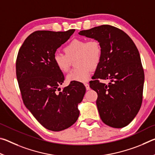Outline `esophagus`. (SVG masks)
I'll list each match as a JSON object with an SVG mask.
<instances>
[{"label": "esophagus", "instance_id": "esophagus-1", "mask_svg": "<svg viewBox=\"0 0 155 155\" xmlns=\"http://www.w3.org/2000/svg\"><path fill=\"white\" fill-rule=\"evenodd\" d=\"M85 86L86 90H90V85H89L88 83H85Z\"/></svg>", "mask_w": 155, "mask_h": 155}]
</instances>
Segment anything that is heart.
I'll list each match as a JSON object with an SVG mask.
<instances>
[{"label": "heart", "instance_id": "b5f03b06", "mask_svg": "<svg viewBox=\"0 0 155 155\" xmlns=\"http://www.w3.org/2000/svg\"><path fill=\"white\" fill-rule=\"evenodd\" d=\"M64 51L65 54L54 53L53 62L59 71L65 73L70 69L71 61L76 59L74 64L77 68L68 74V82L87 81L91 70L98 67L103 55L101 44L96 40L87 41L85 39H75L64 47Z\"/></svg>", "mask_w": 155, "mask_h": 155}]
</instances>
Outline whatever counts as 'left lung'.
<instances>
[{
  "label": "left lung",
  "instance_id": "obj_1",
  "mask_svg": "<svg viewBox=\"0 0 155 155\" xmlns=\"http://www.w3.org/2000/svg\"><path fill=\"white\" fill-rule=\"evenodd\" d=\"M81 35L99 41L103 50L90 87L98 94L96 105L104 124L124 127L132 122L142 103L144 72L133 41L124 31L110 25L81 31ZM98 79H109L108 85Z\"/></svg>",
  "mask_w": 155,
  "mask_h": 155
}]
</instances>
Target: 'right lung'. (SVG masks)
Returning a JSON list of instances; mask_svg holds the SVG:
<instances>
[{"label": "right lung", "mask_w": 155, "mask_h": 155, "mask_svg": "<svg viewBox=\"0 0 155 155\" xmlns=\"http://www.w3.org/2000/svg\"><path fill=\"white\" fill-rule=\"evenodd\" d=\"M74 31H35L18 54L16 77L23 103L44 128L52 131H61L74 124L79 116L78 104L85 94V87L79 82H71L61 91L59 87L64 76L53 62L57 49Z\"/></svg>", "instance_id": "add662e5"}]
</instances>
